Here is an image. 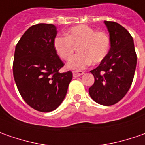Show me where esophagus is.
I'll list each match as a JSON object with an SVG mask.
<instances>
[{"instance_id": "1", "label": "esophagus", "mask_w": 145, "mask_h": 145, "mask_svg": "<svg viewBox=\"0 0 145 145\" xmlns=\"http://www.w3.org/2000/svg\"><path fill=\"white\" fill-rule=\"evenodd\" d=\"M84 73V71H73L72 72V75H73V77H78L80 76H81Z\"/></svg>"}]
</instances>
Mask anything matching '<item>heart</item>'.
I'll return each instance as SVG.
<instances>
[{"label":"heart","mask_w":145,"mask_h":145,"mask_svg":"<svg viewBox=\"0 0 145 145\" xmlns=\"http://www.w3.org/2000/svg\"><path fill=\"white\" fill-rule=\"evenodd\" d=\"M66 36L57 35L54 39V47L57 55L69 61L73 55L74 46H78L79 54L67 64L69 69L81 70L92 63L103 61L110 47V39L104 31L95 30L87 25L73 26L65 33Z\"/></svg>","instance_id":"1"}]
</instances>
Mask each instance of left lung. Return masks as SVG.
Listing matches in <instances>:
<instances>
[{
  "label": "left lung",
  "mask_w": 145,
  "mask_h": 145,
  "mask_svg": "<svg viewBox=\"0 0 145 145\" xmlns=\"http://www.w3.org/2000/svg\"><path fill=\"white\" fill-rule=\"evenodd\" d=\"M110 33V49L99 65L91 71L95 77L90 96L103 106H111L124 97L131 87L137 54L131 35L121 25L104 21Z\"/></svg>",
  "instance_id": "1"
}]
</instances>
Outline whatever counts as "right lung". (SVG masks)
<instances>
[{
  "label": "right lung",
  "mask_w": 145,
  "mask_h": 145,
  "mask_svg": "<svg viewBox=\"0 0 145 145\" xmlns=\"http://www.w3.org/2000/svg\"><path fill=\"white\" fill-rule=\"evenodd\" d=\"M57 28L38 24L22 35L15 50L13 76L19 92L27 104L40 112L54 110L62 103L72 79L54 47Z\"/></svg>",
  "instance_id": "1"
}]
</instances>
